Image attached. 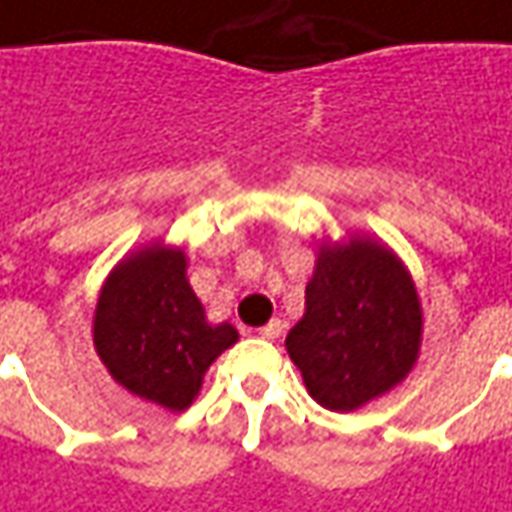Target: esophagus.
<instances>
[{"instance_id":"esophagus-1","label":"esophagus","mask_w":512,"mask_h":512,"mask_svg":"<svg viewBox=\"0 0 512 512\" xmlns=\"http://www.w3.org/2000/svg\"><path fill=\"white\" fill-rule=\"evenodd\" d=\"M281 331H284V323H281V320H270V323H267V326H262V329H259V334H262V337H267V340H276V337H281Z\"/></svg>"}]
</instances>
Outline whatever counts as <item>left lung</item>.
<instances>
[{
  "label": "left lung",
  "instance_id": "obj_1",
  "mask_svg": "<svg viewBox=\"0 0 512 512\" xmlns=\"http://www.w3.org/2000/svg\"><path fill=\"white\" fill-rule=\"evenodd\" d=\"M421 331L410 270L387 245L354 234L320 245L287 351L320 407L351 412L407 379Z\"/></svg>",
  "mask_w": 512,
  "mask_h": 512
}]
</instances>
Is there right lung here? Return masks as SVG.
Returning a JSON list of instances; mask_svg holds the SVG:
<instances>
[{
  "label": "right lung",
  "mask_w": 512,
  "mask_h": 512,
  "mask_svg": "<svg viewBox=\"0 0 512 512\" xmlns=\"http://www.w3.org/2000/svg\"><path fill=\"white\" fill-rule=\"evenodd\" d=\"M186 267L181 248L136 250L105 278L94 312V348L108 373L172 412L195 401L211 362L239 340L231 323L206 320Z\"/></svg>",
  "instance_id": "right-lung-1"
}]
</instances>
